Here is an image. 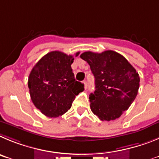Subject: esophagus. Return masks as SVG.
<instances>
[{"label": "esophagus", "instance_id": "1", "mask_svg": "<svg viewBox=\"0 0 159 159\" xmlns=\"http://www.w3.org/2000/svg\"><path fill=\"white\" fill-rule=\"evenodd\" d=\"M83 83H84V87H85V89H86L87 87H88V84H87V81H83Z\"/></svg>", "mask_w": 159, "mask_h": 159}]
</instances>
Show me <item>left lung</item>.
I'll list each match as a JSON object with an SVG mask.
<instances>
[{
	"instance_id": "left-lung-1",
	"label": "left lung",
	"mask_w": 159,
	"mask_h": 159,
	"mask_svg": "<svg viewBox=\"0 0 159 159\" xmlns=\"http://www.w3.org/2000/svg\"><path fill=\"white\" fill-rule=\"evenodd\" d=\"M90 66L95 78L93 93L89 95L90 108L101 120H114L128 110L136 97L139 76L120 54L86 51L80 55Z\"/></svg>"
}]
</instances>
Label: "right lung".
Listing matches in <instances>:
<instances>
[{"mask_svg":"<svg viewBox=\"0 0 159 159\" xmlns=\"http://www.w3.org/2000/svg\"><path fill=\"white\" fill-rule=\"evenodd\" d=\"M80 52L75 54V57ZM73 55L58 51L44 55L31 70L28 78L31 99L48 117L63 115L71 108L75 97L84 90V84L74 78Z\"/></svg>","mask_w":159,"mask_h":159,"instance_id":"add662e5","label":"right lung"}]
</instances>
